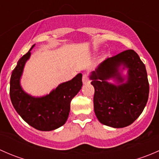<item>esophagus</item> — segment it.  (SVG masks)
Returning a JSON list of instances; mask_svg holds the SVG:
<instances>
[{
  "mask_svg": "<svg viewBox=\"0 0 159 159\" xmlns=\"http://www.w3.org/2000/svg\"><path fill=\"white\" fill-rule=\"evenodd\" d=\"M82 81H83V84H87V83L89 82V78L87 74H84V75H83Z\"/></svg>",
  "mask_w": 159,
  "mask_h": 159,
  "instance_id": "esophagus-1",
  "label": "esophagus"
}]
</instances>
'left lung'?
I'll return each instance as SVG.
<instances>
[{
    "mask_svg": "<svg viewBox=\"0 0 159 159\" xmlns=\"http://www.w3.org/2000/svg\"><path fill=\"white\" fill-rule=\"evenodd\" d=\"M121 65L129 69L125 83L118 71ZM109 78H115L119 84L108 83ZM90 78L94 88V113L101 123L124 128L143 111L148 99L149 84L145 65L134 51L126 50L108 57L92 71Z\"/></svg>",
    "mask_w": 159,
    "mask_h": 159,
    "instance_id": "8db88e82",
    "label": "left lung"
}]
</instances>
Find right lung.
<instances>
[{"mask_svg": "<svg viewBox=\"0 0 159 159\" xmlns=\"http://www.w3.org/2000/svg\"><path fill=\"white\" fill-rule=\"evenodd\" d=\"M34 46L19 59L13 70L10 81L11 100L16 111L29 125L40 131H51L66 122L70 102L82 86V75L78 74L70 81L62 83L44 97L29 95L20 87V78Z\"/></svg>", "mask_w": 159, "mask_h": 159, "instance_id": "1", "label": "right lung"}]
</instances>
